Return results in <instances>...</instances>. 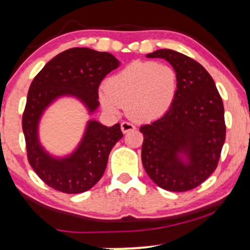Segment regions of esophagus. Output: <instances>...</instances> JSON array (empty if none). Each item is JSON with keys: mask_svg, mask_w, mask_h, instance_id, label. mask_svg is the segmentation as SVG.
Listing matches in <instances>:
<instances>
[{"mask_svg": "<svg viewBox=\"0 0 250 250\" xmlns=\"http://www.w3.org/2000/svg\"><path fill=\"white\" fill-rule=\"evenodd\" d=\"M121 130L125 134V133H128V131L135 130V125H131V123H129V122H122L121 123Z\"/></svg>", "mask_w": 250, "mask_h": 250, "instance_id": "obj_1", "label": "esophagus"}]
</instances>
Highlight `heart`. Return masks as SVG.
<instances>
[{"label":"heart","mask_w":250,"mask_h":250,"mask_svg":"<svg viewBox=\"0 0 250 250\" xmlns=\"http://www.w3.org/2000/svg\"><path fill=\"white\" fill-rule=\"evenodd\" d=\"M177 89V74L170 65L135 61L107 79L99 97L103 109L111 115L125 107L134 121L153 122L168 113Z\"/></svg>","instance_id":"b5f03b06"}]
</instances>
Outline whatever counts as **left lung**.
<instances>
[{
    "mask_svg": "<svg viewBox=\"0 0 250 250\" xmlns=\"http://www.w3.org/2000/svg\"><path fill=\"white\" fill-rule=\"evenodd\" d=\"M147 57L170 63L179 89L168 113L140 128L143 167L166 190H190L205 182L219 163L226 140L222 99L213 77L190 57L170 49Z\"/></svg>",
    "mask_w": 250,
    "mask_h": 250,
    "instance_id": "left-lung-1",
    "label": "left lung"
}]
</instances>
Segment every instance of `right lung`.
<instances>
[{"mask_svg": "<svg viewBox=\"0 0 250 250\" xmlns=\"http://www.w3.org/2000/svg\"><path fill=\"white\" fill-rule=\"evenodd\" d=\"M120 61L105 51L71 48L51 59L35 76L28 91L22 128L28 161L45 185L65 194L87 191L99 182L110 150L123 137L120 123L113 127L89 120L75 150L54 156L40 142L39 125L48 107L61 97H74L88 110L99 108V85Z\"/></svg>", "mask_w": 250, "mask_h": 250, "instance_id": "obj_1", "label": "right lung"}]
</instances>
